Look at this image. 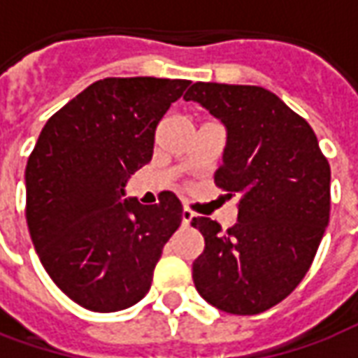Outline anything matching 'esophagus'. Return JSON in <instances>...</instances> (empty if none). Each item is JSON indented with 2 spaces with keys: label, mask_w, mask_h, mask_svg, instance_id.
<instances>
[{
  "label": "esophagus",
  "mask_w": 358,
  "mask_h": 358,
  "mask_svg": "<svg viewBox=\"0 0 358 358\" xmlns=\"http://www.w3.org/2000/svg\"><path fill=\"white\" fill-rule=\"evenodd\" d=\"M194 218H195V215H194V213H192V210H189V209H184V210H182V224H184V226L189 224V222H192Z\"/></svg>",
  "instance_id": "esophagus-1"
}]
</instances>
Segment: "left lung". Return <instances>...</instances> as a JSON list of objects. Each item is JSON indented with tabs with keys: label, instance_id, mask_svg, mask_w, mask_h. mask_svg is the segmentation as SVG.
<instances>
[{
	"label": "left lung",
	"instance_id": "8db88e82",
	"mask_svg": "<svg viewBox=\"0 0 358 358\" xmlns=\"http://www.w3.org/2000/svg\"><path fill=\"white\" fill-rule=\"evenodd\" d=\"M226 128L215 184L238 197V222L220 230L207 217L194 261L203 299L230 315H259L305 278L330 220V164L313 128L261 86L195 82L184 95Z\"/></svg>",
	"mask_w": 358,
	"mask_h": 358
}]
</instances>
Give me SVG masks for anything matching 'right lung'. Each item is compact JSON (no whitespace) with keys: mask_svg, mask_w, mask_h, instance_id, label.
Returning a JSON list of instances; mask_svg holds the SVG:
<instances>
[{"mask_svg":"<svg viewBox=\"0 0 358 358\" xmlns=\"http://www.w3.org/2000/svg\"><path fill=\"white\" fill-rule=\"evenodd\" d=\"M189 80L105 78L45 122L28 157L27 222L43 268L80 307L115 313L149 292L182 203L126 197V184L153 157L155 130Z\"/></svg>","mask_w":358,"mask_h":358,"instance_id":"add662e5","label":"right lung"}]
</instances>
